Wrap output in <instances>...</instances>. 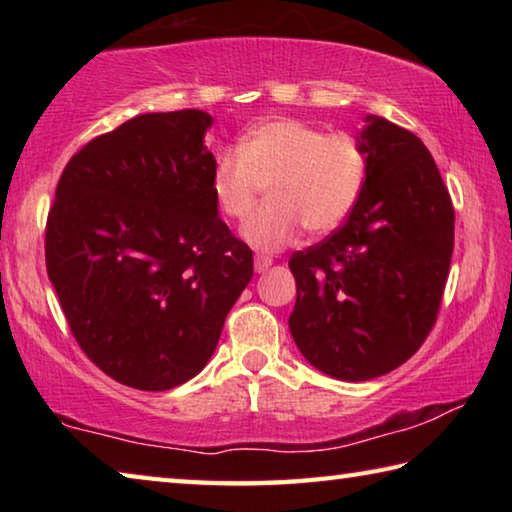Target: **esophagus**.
Wrapping results in <instances>:
<instances>
[{
	"mask_svg": "<svg viewBox=\"0 0 512 512\" xmlns=\"http://www.w3.org/2000/svg\"><path fill=\"white\" fill-rule=\"evenodd\" d=\"M271 264H273V259L268 255H255V271L257 273L268 271V266H271Z\"/></svg>",
	"mask_w": 512,
	"mask_h": 512,
	"instance_id": "obj_1",
	"label": "esophagus"
}]
</instances>
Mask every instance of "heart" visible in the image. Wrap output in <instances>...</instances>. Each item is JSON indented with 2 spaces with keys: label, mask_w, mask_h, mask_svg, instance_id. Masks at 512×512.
<instances>
[{
  "label": "heart",
  "mask_w": 512,
  "mask_h": 512,
  "mask_svg": "<svg viewBox=\"0 0 512 512\" xmlns=\"http://www.w3.org/2000/svg\"><path fill=\"white\" fill-rule=\"evenodd\" d=\"M368 176L370 153L359 137L273 119L246 133L239 146L216 153L210 187L230 221H244L268 187V203L250 216L244 239L259 250H280L302 228L327 235L348 221Z\"/></svg>",
  "instance_id": "obj_1"
}]
</instances>
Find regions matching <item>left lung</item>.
<instances>
[{
	"label": "left lung",
	"instance_id": "8db88e82",
	"mask_svg": "<svg viewBox=\"0 0 512 512\" xmlns=\"http://www.w3.org/2000/svg\"><path fill=\"white\" fill-rule=\"evenodd\" d=\"M370 176L341 228L289 259L291 336L325 375L366 381L411 359L436 325L454 205L418 135L370 115Z\"/></svg>",
	"mask_w": 512,
	"mask_h": 512
}]
</instances>
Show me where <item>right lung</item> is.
I'll return each instance as SVG.
<instances>
[{
  "label": "right lung",
  "mask_w": 512,
  "mask_h": 512,
  "mask_svg": "<svg viewBox=\"0 0 512 512\" xmlns=\"http://www.w3.org/2000/svg\"><path fill=\"white\" fill-rule=\"evenodd\" d=\"M203 110L149 112L94 137L60 173L45 262L94 366L140 391L203 370L253 277L216 210Z\"/></svg>",
  "instance_id": "add662e5"
}]
</instances>
